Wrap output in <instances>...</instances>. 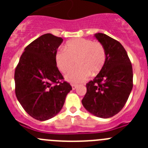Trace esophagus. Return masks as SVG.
Listing matches in <instances>:
<instances>
[{"instance_id":"1","label":"esophagus","mask_w":148,"mask_h":148,"mask_svg":"<svg viewBox=\"0 0 148 148\" xmlns=\"http://www.w3.org/2000/svg\"><path fill=\"white\" fill-rule=\"evenodd\" d=\"M71 86H72V89H73V90H75V89L77 88V87H78V86H77L76 84H71Z\"/></svg>"}]
</instances>
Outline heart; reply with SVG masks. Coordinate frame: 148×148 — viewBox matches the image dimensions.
<instances>
[{"label": "heart", "mask_w": 148, "mask_h": 148, "mask_svg": "<svg viewBox=\"0 0 148 148\" xmlns=\"http://www.w3.org/2000/svg\"><path fill=\"white\" fill-rule=\"evenodd\" d=\"M107 58L106 50L102 44L86 38H75L68 41L64 48H61L56 55V61L60 71L66 73V80L71 83H80L90 75L102 70Z\"/></svg>", "instance_id": "b5f03b06"}]
</instances>
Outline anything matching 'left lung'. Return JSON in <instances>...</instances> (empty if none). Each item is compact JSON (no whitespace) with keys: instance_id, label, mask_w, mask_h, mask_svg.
Segmentation results:
<instances>
[{"instance_id":"8db88e82","label":"left lung","mask_w":148,"mask_h":148,"mask_svg":"<svg viewBox=\"0 0 148 148\" xmlns=\"http://www.w3.org/2000/svg\"><path fill=\"white\" fill-rule=\"evenodd\" d=\"M94 37L105 48L106 62L92 81L86 84L87 92L82 99L89 113L103 119L120 112L133 89V68L123 46L103 33Z\"/></svg>"}]
</instances>
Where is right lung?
<instances>
[{"instance_id":"add662e5","label":"right lung","mask_w":148,"mask_h":148,"mask_svg":"<svg viewBox=\"0 0 148 148\" xmlns=\"http://www.w3.org/2000/svg\"><path fill=\"white\" fill-rule=\"evenodd\" d=\"M63 42L50 33L35 39L24 49L15 71V95L32 118L46 121L62 109L72 87L57 67L56 55ZM57 83V85H54Z\"/></svg>"}]
</instances>
